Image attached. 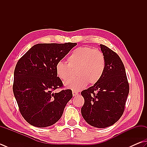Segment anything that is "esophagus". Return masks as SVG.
<instances>
[{
	"label": "esophagus",
	"instance_id": "esophagus-1",
	"mask_svg": "<svg viewBox=\"0 0 147 147\" xmlns=\"http://www.w3.org/2000/svg\"><path fill=\"white\" fill-rule=\"evenodd\" d=\"M72 94H73V96H76L79 95V93L77 92V91H72Z\"/></svg>",
	"mask_w": 147,
	"mask_h": 147
}]
</instances>
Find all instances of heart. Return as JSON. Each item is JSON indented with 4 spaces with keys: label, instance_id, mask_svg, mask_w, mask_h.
<instances>
[{
    "label": "heart",
    "instance_id": "b5f03b06",
    "mask_svg": "<svg viewBox=\"0 0 147 147\" xmlns=\"http://www.w3.org/2000/svg\"><path fill=\"white\" fill-rule=\"evenodd\" d=\"M67 64L58 62L55 66L56 76L65 81L70 77L72 70H76L77 77L65 82L66 88L74 91H80L88 84L97 83L103 76L106 68L104 54L97 49L79 47L71 52L67 58Z\"/></svg>",
    "mask_w": 147,
    "mask_h": 147
}]
</instances>
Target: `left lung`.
<instances>
[{"instance_id":"1","label":"left lung","mask_w":147,"mask_h":147,"mask_svg":"<svg viewBox=\"0 0 147 147\" xmlns=\"http://www.w3.org/2000/svg\"><path fill=\"white\" fill-rule=\"evenodd\" d=\"M106 59V68L100 80L81 92L84 104L81 114L90 125L106 128L122 116L129 92L125 69L118 55L100 44Z\"/></svg>"}]
</instances>
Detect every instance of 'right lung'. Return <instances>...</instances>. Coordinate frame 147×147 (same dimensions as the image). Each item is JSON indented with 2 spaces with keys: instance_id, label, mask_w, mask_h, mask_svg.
Listing matches in <instances>:
<instances>
[{
  "instance_id": "1",
  "label": "right lung",
  "mask_w": 147,
  "mask_h": 147,
  "mask_svg": "<svg viewBox=\"0 0 147 147\" xmlns=\"http://www.w3.org/2000/svg\"><path fill=\"white\" fill-rule=\"evenodd\" d=\"M76 45L70 42L36 44L17 62L13 93L21 115L30 125L49 127L61 117L73 95L71 90L53 92L63 86L55 66Z\"/></svg>"
}]
</instances>
